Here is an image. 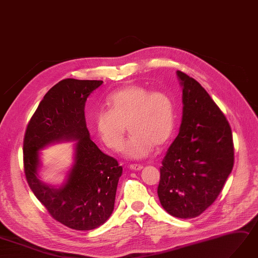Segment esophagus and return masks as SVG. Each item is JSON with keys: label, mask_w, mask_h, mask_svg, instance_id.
Returning <instances> with one entry per match:
<instances>
[{"label": "esophagus", "mask_w": 258, "mask_h": 258, "mask_svg": "<svg viewBox=\"0 0 258 258\" xmlns=\"http://www.w3.org/2000/svg\"><path fill=\"white\" fill-rule=\"evenodd\" d=\"M129 168L131 169V170H141V169H143V166L142 165H140V164H131L130 166H129Z\"/></svg>", "instance_id": "esophagus-1"}]
</instances>
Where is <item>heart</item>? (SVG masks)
I'll return each instance as SVG.
<instances>
[{
  "label": "heart",
  "mask_w": 258,
  "mask_h": 258,
  "mask_svg": "<svg viewBox=\"0 0 258 258\" xmlns=\"http://www.w3.org/2000/svg\"><path fill=\"white\" fill-rule=\"evenodd\" d=\"M106 105L108 109L97 110L93 116L95 134L107 149L118 151L128 126L131 137L122 146L127 158L148 157L155 145L168 142L175 131L176 104L163 90L127 86L110 93Z\"/></svg>",
  "instance_id": "heart-1"
}]
</instances>
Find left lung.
<instances>
[{"mask_svg":"<svg viewBox=\"0 0 258 258\" xmlns=\"http://www.w3.org/2000/svg\"><path fill=\"white\" fill-rule=\"evenodd\" d=\"M182 87V121L162 162L157 194L177 218L198 217L210 207L233 168L231 128L200 83L177 71Z\"/></svg>","mask_w":258,"mask_h":258,"instance_id":"obj_1","label":"left lung"}]
</instances>
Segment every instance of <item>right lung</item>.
<instances>
[{"instance_id": "obj_1", "label": "right lung", "mask_w": 258, "mask_h": 258, "mask_svg": "<svg viewBox=\"0 0 258 258\" xmlns=\"http://www.w3.org/2000/svg\"><path fill=\"white\" fill-rule=\"evenodd\" d=\"M102 80L64 79L48 90L28 123L24 139V168L34 196L52 217L75 230L102 226L114 211L122 167L90 139L85 106ZM62 141H77L74 165L56 188L38 179V151Z\"/></svg>"}]
</instances>
